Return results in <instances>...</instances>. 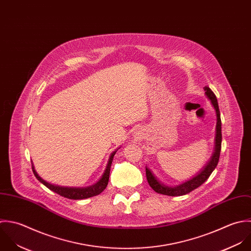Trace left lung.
Masks as SVG:
<instances>
[{
  "label": "left lung",
  "instance_id": "1",
  "mask_svg": "<svg viewBox=\"0 0 251 251\" xmlns=\"http://www.w3.org/2000/svg\"><path fill=\"white\" fill-rule=\"evenodd\" d=\"M204 91H205V95L210 100V102L215 110L216 118H217L216 134H215V139H214L215 140L214 141V152L212 154V157H211L210 161L207 163V165L203 167L201 170V172H199L195 177H193L190 180H188L178 186H175V187L167 186L164 183H162L161 181H159L157 179V177L153 174V172L146 167V177H147L148 183L151 186V188L159 194L171 196V197L186 195V194L194 191L198 187H200L201 184H203L208 179V177L210 176L212 171L215 169V167H217V164L219 162L220 151H221V142H222L220 111H219V107H218L217 98H216L215 94L213 93V91L208 86H204Z\"/></svg>",
  "mask_w": 251,
  "mask_h": 251
}]
</instances>
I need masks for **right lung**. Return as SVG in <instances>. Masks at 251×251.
<instances>
[{
	"instance_id": "1",
	"label": "right lung",
	"mask_w": 251,
	"mask_h": 251,
	"mask_svg": "<svg viewBox=\"0 0 251 251\" xmlns=\"http://www.w3.org/2000/svg\"><path fill=\"white\" fill-rule=\"evenodd\" d=\"M117 150L114 151L108 161L106 169L102 175V177L100 178V180L98 182H96L94 185L88 186V187H83V188H76V187H63V186H58V185H54V184H50L47 181H45L43 178H41L39 176V174L36 172L35 167L32 165V170L34 172V175L36 176V178L43 183L46 187H48L50 190L55 192L56 194L70 199V200H84L87 199L96 195H99L101 192H103L105 190V188L108 185V181H109V175H110V168L111 165L113 162V158L116 154Z\"/></svg>"
}]
</instances>
